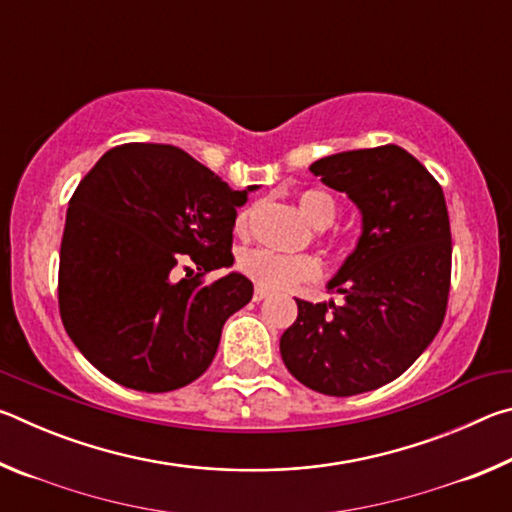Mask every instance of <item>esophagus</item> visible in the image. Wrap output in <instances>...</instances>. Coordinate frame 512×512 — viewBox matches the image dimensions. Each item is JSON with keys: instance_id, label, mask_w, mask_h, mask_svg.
I'll return each instance as SVG.
<instances>
[{"instance_id": "34e87169", "label": "esophagus", "mask_w": 512, "mask_h": 512, "mask_svg": "<svg viewBox=\"0 0 512 512\" xmlns=\"http://www.w3.org/2000/svg\"><path fill=\"white\" fill-rule=\"evenodd\" d=\"M266 298H268V291H266V289H262V287H255L253 300H255V302H262V300H266Z\"/></svg>"}]
</instances>
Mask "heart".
<instances>
[{
    "label": "heart",
    "mask_w": 512,
    "mask_h": 512,
    "mask_svg": "<svg viewBox=\"0 0 512 512\" xmlns=\"http://www.w3.org/2000/svg\"><path fill=\"white\" fill-rule=\"evenodd\" d=\"M300 212L307 216L316 228H327L339 214L334 196L323 189H305L298 196ZM250 223V212H241L237 216L235 230L244 235ZM237 268L250 280L268 291L291 289L296 284L311 282L320 275V264L311 255H282L268 248H250L237 257Z\"/></svg>",
    "instance_id": "b5f03b06"
}]
</instances>
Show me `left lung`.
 Wrapping results in <instances>:
<instances>
[{
    "mask_svg": "<svg viewBox=\"0 0 512 512\" xmlns=\"http://www.w3.org/2000/svg\"><path fill=\"white\" fill-rule=\"evenodd\" d=\"M309 169L359 205L363 235L329 282L345 305L296 298L282 361L316 393H368L400 377L443 325L452 284L445 194L395 144L327 155Z\"/></svg>",
    "mask_w": 512,
    "mask_h": 512,
    "instance_id": "1",
    "label": "left lung"
}]
</instances>
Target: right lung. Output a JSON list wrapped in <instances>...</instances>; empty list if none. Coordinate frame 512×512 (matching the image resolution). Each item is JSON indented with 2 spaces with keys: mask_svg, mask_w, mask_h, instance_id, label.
I'll list each match as a JSON object with an SVG mask.
<instances>
[{
  "mask_svg": "<svg viewBox=\"0 0 512 512\" xmlns=\"http://www.w3.org/2000/svg\"><path fill=\"white\" fill-rule=\"evenodd\" d=\"M244 203L246 192L176 146L133 142L101 155L69 198L58 266L60 318L94 368L146 393L176 391L210 368L223 323L253 298L239 273L207 280L235 262Z\"/></svg>",
  "mask_w": 512,
  "mask_h": 512,
  "instance_id": "right-lung-1",
  "label": "right lung"
}]
</instances>
